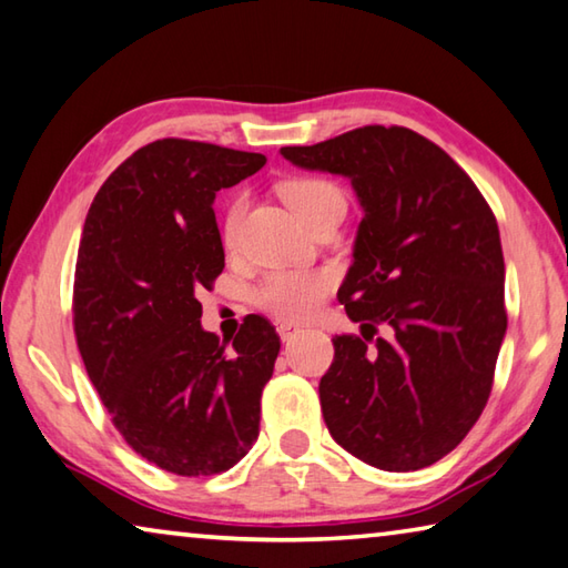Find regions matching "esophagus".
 <instances>
[{
	"label": "esophagus",
	"instance_id": "1",
	"mask_svg": "<svg viewBox=\"0 0 568 568\" xmlns=\"http://www.w3.org/2000/svg\"><path fill=\"white\" fill-rule=\"evenodd\" d=\"M303 327L295 325V323H277V335H281L283 343H287V339H293L295 335H301Z\"/></svg>",
	"mask_w": 568,
	"mask_h": 568
}]
</instances>
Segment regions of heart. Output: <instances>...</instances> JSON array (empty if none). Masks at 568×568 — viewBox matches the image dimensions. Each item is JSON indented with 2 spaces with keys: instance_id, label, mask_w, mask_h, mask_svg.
<instances>
[{
  "instance_id": "heart-1",
  "label": "heart",
  "mask_w": 568,
  "mask_h": 568,
  "mask_svg": "<svg viewBox=\"0 0 568 568\" xmlns=\"http://www.w3.org/2000/svg\"><path fill=\"white\" fill-rule=\"evenodd\" d=\"M283 199L295 211L307 229L329 211H345L343 191L333 181L320 176H301L283 183ZM243 195L229 205L223 221V239L233 243L243 213ZM333 287V275L327 271H281L271 273L257 285L255 303L261 311L281 320H307L317 313L320 303Z\"/></svg>"
}]
</instances>
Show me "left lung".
<instances>
[{
	"instance_id": "left-lung-1",
	"label": "left lung",
	"mask_w": 568,
	"mask_h": 568,
	"mask_svg": "<svg viewBox=\"0 0 568 568\" xmlns=\"http://www.w3.org/2000/svg\"><path fill=\"white\" fill-rule=\"evenodd\" d=\"M297 169L345 176L363 209L337 291L355 335H335L320 379L329 435L385 471L449 455L479 419L507 335L499 225L474 181L405 126H363L281 149ZM388 329L366 347L376 327Z\"/></svg>"
}]
</instances>
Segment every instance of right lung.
<instances>
[{"mask_svg":"<svg viewBox=\"0 0 568 568\" xmlns=\"http://www.w3.org/2000/svg\"><path fill=\"white\" fill-rule=\"evenodd\" d=\"M263 166V153L153 141L104 181L81 233L74 333L91 385L129 447L181 477L248 455L281 353L261 315L225 349L203 329L195 297L225 265L215 191Z\"/></svg>","mask_w":568,"mask_h":568,"instance_id":"right-lung-1","label":"right lung"}]
</instances>
